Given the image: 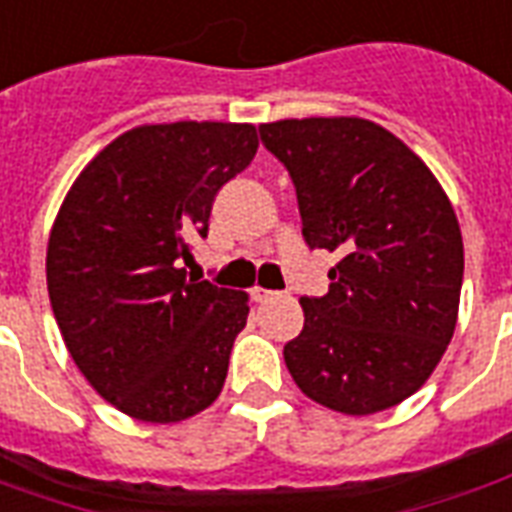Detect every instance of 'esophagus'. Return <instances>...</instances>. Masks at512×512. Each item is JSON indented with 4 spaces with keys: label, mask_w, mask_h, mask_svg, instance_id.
<instances>
[{
    "label": "esophagus",
    "mask_w": 512,
    "mask_h": 512,
    "mask_svg": "<svg viewBox=\"0 0 512 512\" xmlns=\"http://www.w3.org/2000/svg\"><path fill=\"white\" fill-rule=\"evenodd\" d=\"M274 296H277L274 290H266V288H255V290H252V299H255V301H271V299H274Z\"/></svg>",
    "instance_id": "esophagus-1"
}]
</instances>
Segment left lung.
<instances>
[{
  "instance_id": "left-lung-1",
  "label": "left lung",
  "mask_w": 512,
  "mask_h": 512,
  "mask_svg": "<svg viewBox=\"0 0 512 512\" xmlns=\"http://www.w3.org/2000/svg\"><path fill=\"white\" fill-rule=\"evenodd\" d=\"M296 186L310 249L340 252L326 296H301L285 365L315 403L365 417L428 381L455 332L463 241L422 158L362 117L263 123Z\"/></svg>"
}]
</instances>
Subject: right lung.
Here are the masks:
<instances>
[{
    "mask_svg": "<svg viewBox=\"0 0 512 512\" xmlns=\"http://www.w3.org/2000/svg\"><path fill=\"white\" fill-rule=\"evenodd\" d=\"M255 153L249 123L139 126L62 202L46 255L51 310L76 367L128 417L180 422L222 392L246 293L189 279L183 263Z\"/></svg>",
    "mask_w": 512,
    "mask_h": 512,
    "instance_id": "add662e5",
    "label": "right lung"
}]
</instances>
